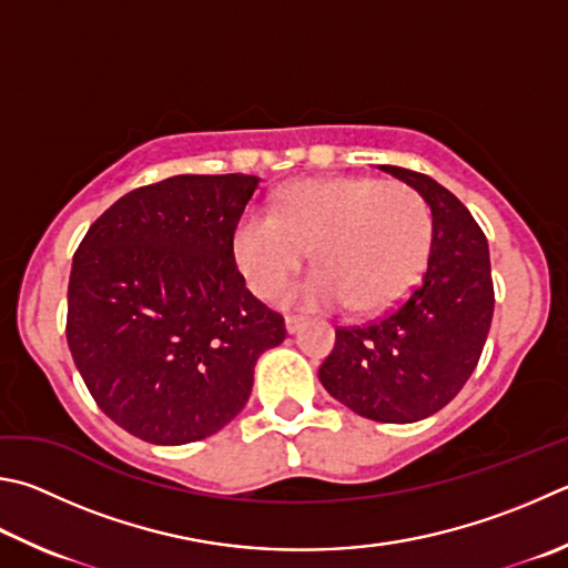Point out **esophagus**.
<instances>
[{
	"instance_id": "obj_1",
	"label": "esophagus",
	"mask_w": 568,
	"mask_h": 568,
	"mask_svg": "<svg viewBox=\"0 0 568 568\" xmlns=\"http://www.w3.org/2000/svg\"><path fill=\"white\" fill-rule=\"evenodd\" d=\"M305 327V317H297V315H287L285 317V329L291 335H295V333H301V329Z\"/></svg>"
}]
</instances>
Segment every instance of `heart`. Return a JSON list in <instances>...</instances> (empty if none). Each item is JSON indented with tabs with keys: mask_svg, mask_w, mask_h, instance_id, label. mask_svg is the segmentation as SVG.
Segmentation results:
<instances>
[{
	"mask_svg": "<svg viewBox=\"0 0 568 568\" xmlns=\"http://www.w3.org/2000/svg\"><path fill=\"white\" fill-rule=\"evenodd\" d=\"M313 248L315 271L283 297L303 307L377 313L417 283L432 248V213L402 181L317 179L287 189L275 213H248L233 255L251 291L273 297Z\"/></svg>",
	"mask_w": 568,
	"mask_h": 568,
	"instance_id": "1",
	"label": "heart"
}]
</instances>
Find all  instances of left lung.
Returning <instances> with one entry per match:
<instances>
[{
    "label": "left lung",
    "instance_id": "1",
    "mask_svg": "<svg viewBox=\"0 0 568 568\" xmlns=\"http://www.w3.org/2000/svg\"><path fill=\"white\" fill-rule=\"evenodd\" d=\"M379 169L427 201L429 261L389 313L335 329L317 377L355 415L407 425L439 412L474 373L489 335L494 285L487 239L457 195L425 173Z\"/></svg>",
    "mask_w": 568,
    "mask_h": 568
}]
</instances>
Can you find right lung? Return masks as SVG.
Returning <instances> with one entry per match:
<instances>
[{
    "instance_id": "add662e5",
    "label": "right lung",
    "mask_w": 568,
    "mask_h": 568,
    "mask_svg": "<svg viewBox=\"0 0 568 568\" xmlns=\"http://www.w3.org/2000/svg\"><path fill=\"white\" fill-rule=\"evenodd\" d=\"M261 179L173 176L104 211L74 253L67 339L97 405L151 445L215 435L245 407L283 315L245 287L233 233Z\"/></svg>"
}]
</instances>
